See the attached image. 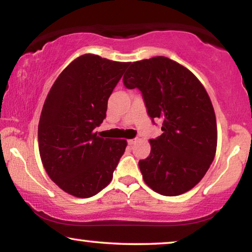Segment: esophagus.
Listing matches in <instances>:
<instances>
[{
    "label": "esophagus",
    "instance_id": "34e87169",
    "mask_svg": "<svg viewBox=\"0 0 252 252\" xmlns=\"http://www.w3.org/2000/svg\"><path fill=\"white\" fill-rule=\"evenodd\" d=\"M136 139H130V140H128V141H127V142H128V144H129V146H133V144H135L136 143Z\"/></svg>",
    "mask_w": 252,
    "mask_h": 252
}]
</instances>
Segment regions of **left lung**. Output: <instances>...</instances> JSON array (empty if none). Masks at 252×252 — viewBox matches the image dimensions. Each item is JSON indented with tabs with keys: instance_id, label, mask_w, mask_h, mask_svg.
<instances>
[{
	"instance_id": "left-lung-1",
	"label": "left lung",
	"mask_w": 252,
	"mask_h": 252,
	"mask_svg": "<svg viewBox=\"0 0 252 252\" xmlns=\"http://www.w3.org/2000/svg\"><path fill=\"white\" fill-rule=\"evenodd\" d=\"M123 82L141 92L154 124L163 120V134L150 140V155L139 161L144 182L164 196L190 190L217 149L216 115L205 88L188 68L163 56L130 63Z\"/></svg>"
}]
</instances>
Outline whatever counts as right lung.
<instances>
[{"mask_svg":"<svg viewBox=\"0 0 252 252\" xmlns=\"http://www.w3.org/2000/svg\"><path fill=\"white\" fill-rule=\"evenodd\" d=\"M129 63L86 54L54 82L42 112L39 151L51 180L75 197H92L112 180L126 140L94 133L106 117L108 99Z\"/></svg>","mask_w":252,"mask_h":252,"instance_id":"1","label":"right lung"}]
</instances>
